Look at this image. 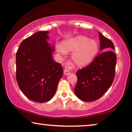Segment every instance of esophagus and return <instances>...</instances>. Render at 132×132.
Segmentation results:
<instances>
[{"instance_id":"esophagus-1","label":"esophagus","mask_w":132,"mask_h":132,"mask_svg":"<svg viewBox=\"0 0 132 132\" xmlns=\"http://www.w3.org/2000/svg\"><path fill=\"white\" fill-rule=\"evenodd\" d=\"M75 68V65L71 62H67L65 65L64 70V74L65 75H68L70 73V71Z\"/></svg>"}]
</instances>
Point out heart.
Returning a JSON list of instances; mask_svg holds the SVG:
<instances>
[{
  "label": "heart",
  "mask_w": 132,
  "mask_h": 132,
  "mask_svg": "<svg viewBox=\"0 0 132 132\" xmlns=\"http://www.w3.org/2000/svg\"><path fill=\"white\" fill-rule=\"evenodd\" d=\"M56 48L62 54L65 50L74 52L72 56L74 61L79 65H85L94 60L98 52L99 46L96 41L81 36L67 41L63 45H57Z\"/></svg>",
  "instance_id": "heart-1"
}]
</instances>
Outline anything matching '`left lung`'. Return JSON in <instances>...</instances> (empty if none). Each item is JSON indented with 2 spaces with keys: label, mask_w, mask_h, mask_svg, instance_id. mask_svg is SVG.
Returning <instances> with one entry per match:
<instances>
[{
  "label": "left lung",
  "mask_w": 132,
  "mask_h": 132,
  "mask_svg": "<svg viewBox=\"0 0 132 132\" xmlns=\"http://www.w3.org/2000/svg\"><path fill=\"white\" fill-rule=\"evenodd\" d=\"M100 50L91 64L77 70V82L75 88L77 97L84 102H93L102 97L111 87L114 80L117 56L112 51L111 40L99 32Z\"/></svg>",
  "instance_id": "1"
}]
</instances>
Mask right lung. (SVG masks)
<instances>
[{
  "label": "right lung",
  "mask_w": 132,
  "mask_h": 132,
  "mask_svg": "<svg viewBox=\"0 0 132 132\" xmlns=\"http://www.w3.org/2000/svg\"><path fill=\"white\" fill-rule=\"evenodd\" d=\"M48 33L40 31L24 39L16 53L18 85L29 99L38 103L51 100L63 75L61 65L52 57Z\"/></svg>",
  "instance_id": "1"
}]
</instances>
